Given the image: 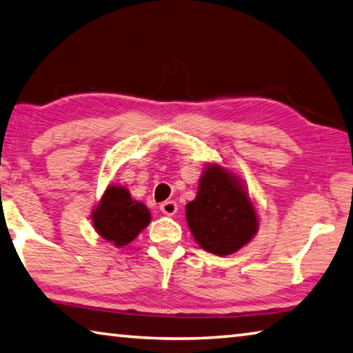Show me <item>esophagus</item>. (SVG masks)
Masks as SVG:
<instances>
[{
	"label": "esophagus",
	"instance_id": "34e87169",
	"mask_svg": "<svg viewBox=\"0 0 353 353\" xmlns=\"http://www.w3.org/2000/svg\"><path fill=\"white\" fill-rule=\"evenodd\" d=\"M160 210H162V213L168 214V216H172V214L177 213V202L176 201H165L160 204Z\"/></svg>",
	"mask_w": 353,
	"mask_h": 353
}]
</instances>
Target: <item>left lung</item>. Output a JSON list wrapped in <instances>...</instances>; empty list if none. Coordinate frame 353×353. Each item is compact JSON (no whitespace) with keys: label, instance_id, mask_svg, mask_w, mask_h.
Returning <instances> with one entry per match:
<instances>
[{"label":"left lung","instance_id":"obj_1","mask_svg":"<svg viewBox=\"0 0 353 353\" xmlns=\"http://www.w3.org/2000/svg\"><path fill=\"white\" fill-rule=\"evenodd\" d=\"M188 229L207 252L224 256L246 246L259 232V213L240 177L207 163L196 198L185 205Z\"/></svg>","mask_w":353,"mask_h":353}]
</instances>
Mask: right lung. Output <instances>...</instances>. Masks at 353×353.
<instances>
[{
  "mask_svg": "<svg viewBox=\"0 0 353 353\" xmlns=\"http://www.w3.org/2000/svg\"><path fill=\"white\" fill-rule=\"evenodd\" d=\"M92 223L101 238L123 248L146 229L151 223V212L143 202L132 199L126 187L110 183L92 210Z\"/></svg>",
  "mask_w": 353,
  "mask_h": 353,
  "instance_id": "right-lung-1",
  "label": "right lung"
}]
</instances>
